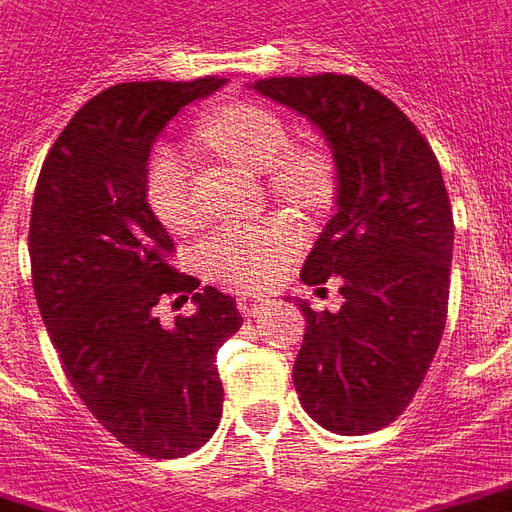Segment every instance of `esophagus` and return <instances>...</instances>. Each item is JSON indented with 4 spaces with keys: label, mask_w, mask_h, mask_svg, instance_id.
<instances>
[{
    "label": "esophagus",
    "mask_w": 512,
    "mask_h": 512,
    "mask_svg": "<svg viewBox=\"0 0 512 512\" xmlns=\"http://www.w3.org/2000/svg\"><path fill=\"white\" fill-rule=\"evenodd\" d=\"M267 297L264 294H240V311L242 313H248V316H256V313H261V308L267 305Z\"/></svg>",
    "instance_id": "obj_1"
}]
</instances>
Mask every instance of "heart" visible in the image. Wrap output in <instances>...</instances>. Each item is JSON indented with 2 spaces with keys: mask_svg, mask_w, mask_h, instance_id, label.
<instances>
[{
  "mask_svg": "<svg viewBox=\"0 0 512 512\" xmlns=\"http://www.w3.org/2000/svg\"><path fill=\"white\" fill-rule=\"evenodd\" d=\"M201 136L226 158L253 171H267L275 196L300 210H322L333 201L335 177L330 160L316 149H289L292 138L283 119L264 106L231 103L201 119ZM149 210L169 231H190L201 223L196 204V171L188 152L174 144L152 152L144 174ZM302 231L283 215L231 223L215 231L199 248L201 267L210 278L253 289L272 281L283 264L297 256Z\"/></svg>",
  "mask_w": 512,
  "mask_h": 512,
  "instance_id": "heart-1",
  "label": "heart"
}]
</instances>
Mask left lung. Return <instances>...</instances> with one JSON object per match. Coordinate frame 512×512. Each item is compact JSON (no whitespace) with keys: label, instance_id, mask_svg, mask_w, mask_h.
<instances>
[{"label":"left lung","instance_id":"8db88e82","mask_svg":"<svg viewBox=\"0 0 512 512\" xmlns=\"http://www.w3.org/2000/svg\"><path fill=\"white\" fill-rule=\"evenodd\" d=\"M253 89L311 119L338 169V212L300 278L338 281L343 305L316 313L302 302L294 387L327 431L371 434L412 404L445 330L453 210L439 160L412 119L360 78H261Z\"/></svg>","mask_w":512,"mask_h":512}]
</instances>
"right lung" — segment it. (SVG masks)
<instances>
[{"instance_id":"right-lung-1","label":"right lung","mask_w":512,"mask_h":512,"mask_svg":"<svg viewBox=\"0 0 512 512\" xmlns=\"http://www.w3.org/2000/svg\"><path fill=\"white\" fill-rule=\"evenodd\" d=\"M220 84L103 89L48 149L32 201V286L62 371L98 423L147 458H182L215 434V354L242 327L229 294L174 270V242L144 193L155 136ZM188 296L197 311L163 328L159 302Z\"/></svg>"}]
</instances>
